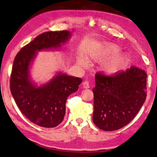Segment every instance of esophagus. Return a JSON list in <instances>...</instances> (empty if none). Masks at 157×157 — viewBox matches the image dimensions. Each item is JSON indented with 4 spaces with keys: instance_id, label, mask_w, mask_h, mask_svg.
<instances>
[{
    "instance_id": "1",
    "label": "esophagus",
    "mask_w": 157,
    "mask_h": 157,
    "mask_svg": "<svg viewBox=\"0 0 157 157\" xmlns=\"http://www.w3.org/2000/svg\"><path fill=\"white\" fill-rule=\"evenodd\" d=\"M82 86H83L84 89H89V88H90V84H89L87 81H85V82H83Z\"/></svg>"
}]
</instances>
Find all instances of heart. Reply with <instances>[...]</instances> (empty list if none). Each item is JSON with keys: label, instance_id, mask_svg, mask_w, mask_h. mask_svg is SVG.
I'll use <instances>...</instances> for the list:
<instances>
[{"label": "heart", "instance_id": "obj_1", "mask_svg": "<svg viewBox=\"0 0 157 157\" xmlns=\"http://www.w3.org/2000/svg\"><path fill=\"white\" fill-rule=\"evenodd\" d=\"M120 50V48L115 44H98L89 50L88 59L95 62L103 61L118 54ZM127 63V56L124 54H119L105 61L101 65V71L107 76L116 75L123 68ZM78 63L83 67H86L88 65L87 60L83 58H79Z\"/></svg>", "mask_w": 157, "mask_h": 157}]
</instances>
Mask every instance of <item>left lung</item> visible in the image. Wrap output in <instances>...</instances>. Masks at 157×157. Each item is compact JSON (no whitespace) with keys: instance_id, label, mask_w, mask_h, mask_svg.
I'll use <instances>...</instances> for the list:
<instances>
[{"instance_id":"1","label":"left lung","mask_w":157,"mask_h":157,"mask_svg":"<svg viewBox=\"0 0 157 157\" xmlns=\"http://www.w3.org/2000/svg\"><path fill=\"white\" fill-rule=\"evenodd\" d=\"M147 76L145 71L134 66L113 76L96 74L94 123L105 131L128 125L145 101Z\"/></svg>"}]
</instances>
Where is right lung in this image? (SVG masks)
<instances>
[{
	"label": "right lung",
	"mask_w": 157,
	"mask_h": 157,
	"mask_svg": "<svg viewBox=\"0 0 157 157\" xmlns=\"http://www.w3.org/2000/svg\"><path fill=\"white\" fill-rule=\"evenodd\" d=\"M71 34L67 30L44 32L21 49L13 62L12 95L21 112L41 127L54 128L63 121L67 98L78 91L82 79L58 72L47 82L38 85L32 80V66L38 51L61 50Z\"/></svg>",
	"instance_id": "right-lung-1"
}]
</instances>
